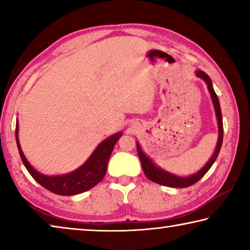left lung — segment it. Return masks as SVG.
Listing matches in <instances>:
<instances>
[{
    "label": "left lung",
    "instance_id": "left-lung-1",
    "mask_svg": "<svg viewBox=\"0 0 250 250\" xmlns=\"http://www.w3.org/2000/svg\"><path fill=\"white\" fill-rule=\"evenodd\" d=\"M196 75H197V77L204 79L205 83H207V87H208V90L210 92L211 100H213V104H214L215 111H216V117H217V122H218V133H219L216 150H215V153L213 154V156H211L208 162H207L206 166L203 167L201 171H198L196 174H194L192 176H188V177H180V176L170 174V173L161 170V168H159L158 167H155L153 162H152V161L149 158H147V156L145 153H143L140 146H139L137 143V151H138L139 158H140V161H141L143 172H145V174H146L147 179L151 180L152 182H154V183L160 184V185L168 186V188H188V186L195 184L196 182L200 181L202 177L206 174V172L209 170L210 167L213 166L215 160L217 159V155L219 153V151H221L222 143H223L224 128H223L222 110H221V105H219L217 95L215 94V91L213 89V83H211L210 78L204 73V71L198 70V71H196Z\"/></svg>",
    "mask_w": 250,
    "mask_h": 250
}]
</instances>
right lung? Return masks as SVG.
<instances>
[{"instance_id": "obj_1", "label": "right lung", "mask_w": 250, "mask_h": 250, "mask_svg": "<svg viewBox=\"0 0 250 250\" xmlns=\"http://www.w3.org/2000/svg\"><path fill=\"white\" fill-rule=\"evenodd\" d=\"M18 133L19 125H16V145H18L19 147L21 159H22L24 166L29 174L33 176V179L37 183L41 184L46 189L53 192L54 194L64 196L76 195V194L86 192L98 184L100 181H103L105 171H107L108 161L110 155H111V152L117 141L119 140L122 135L121 132L116 133L112 137L108 138L107 140L101 142L94 151V153L90 155V158L86 161V163L76 171L61 176H46L34 170L31 164L27 162L26 158L23 154L22 149H21Z\"/></svg>"}]
</instances>
